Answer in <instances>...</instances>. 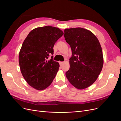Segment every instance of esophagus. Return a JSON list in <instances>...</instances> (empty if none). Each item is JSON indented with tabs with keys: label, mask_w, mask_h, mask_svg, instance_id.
Wrapping results in <instances>:
<instances>
[{
	"label": "esophagus",
	"mask_w": 121,
	"mask_h": 121,
	"mask_svg": "<svg viewBox=\"0 0 121 121\" xmlns=\"http://www.w3.org/2000/svg\"><path fill=\"white\" fill-rule=\"evenodd\" d=\"M59 63H60V65H63V64H64V62H62V61H60V62H59Z\"/></svg>",
	"instance_id": "obj_1"
}]
</instances>
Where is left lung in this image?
I'll return each instance as SVG.
<instances>
[{"mask_svg": "<svg viewBox=\"0 0 121 121\" xmlns=\"http://www.w3.org/2000/svg\"><path fill=\"white\" fill-rule=\"evenodd\" d=\"M64 32L72 54L65 75L76 88L85 89L95 82L102 70L104 56L100 44L95 35L86 29H65Z\"/></svg>", "mask_w": 121, "mask_h": 121, "instance_id": "1", "label": "left lung"}]
</instances>
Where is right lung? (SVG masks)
Returning a JSON list of instances; mask_svg holds the SVG:
<instances>
[{"label": "right lung", "instance_id": "obj_1", "mask_svg": "<svg viewBox=\"0 0 121 121\" xmlns=\"http://www.w3.org/2000/svg\"><path fill=\"white\" fill-rule=\"evenodd\" d=\"M64 33L49 26L36 28L25 39L19 56V63L23 77L29 85L38 90L48 87L56 77L60 65L49 54Z\"/></svg>", "mask_w": 121, "mask_h": 121}]
</instances>
